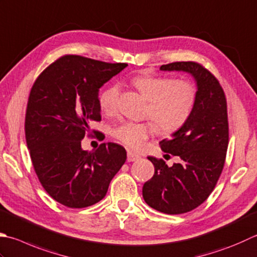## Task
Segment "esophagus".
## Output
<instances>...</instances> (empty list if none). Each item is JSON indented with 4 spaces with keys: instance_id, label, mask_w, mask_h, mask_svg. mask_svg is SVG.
Wrapping results in <instances>:
<instances>
[{
    "instance_id": "esophagus-1",
    "label": "esophagus",
    "mask_w": 257,
    "mask_h": 257,
    "mask_svg": "<svg viewBox=\"0 0 257 257\" xmlns=\"http://www.w3.org/2000/svg\"><path fill=\"white\" fill-rule=\"evenodd\" d=\"M140 159V156H138L137 154H135L133 152H128L127 154V160L130 163V162H136V160Z\"/></svg>"
}]
</instances>
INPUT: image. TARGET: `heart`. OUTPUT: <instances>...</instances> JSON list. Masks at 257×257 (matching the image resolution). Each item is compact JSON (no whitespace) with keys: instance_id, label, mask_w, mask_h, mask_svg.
<instances>
[{"instance_id":"b5f03b06","label":"heart","mask_w":257,"mask_h":257,"mask_svg":"<svg viewBox=\"0 0 257 257\" xmlns=\"http://www.w3.org/2000/svg\"><path fill=\"white\" fill-rule=\"evenodd\" d=\"M133 84L148 100L146 115L152 118L163 133L169 134L178 130L193 112L197 91L188 80L140 75L133 79ZM119 95V83H112L102 90L99 95V104L105 113H113L117 110ZM154 123L125 121L117 125L112 130V135L119 142L137 150L155 135L157 127Z\"/></svg>"}]
</instances>
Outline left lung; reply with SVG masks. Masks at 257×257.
<instances>
[{
  "label": "left lung",
  "instance_id": "obj_1",
  "mask_svg": "<svg viewBox=\"0 0 257 257\" xmlns=\"http://www.w3.org/2000/svg\"><path fill=\"white\" fill-rule=\"evenodd\" d=\"M160 70L189 73L197 99L183 127L160 142L163 152L178 156L180 162L168 167L163 159L148 157L155 174L144 184L143 197L158 212L184 214L208 198L222 174L228 146L227 103L218 80L199 63L174 62Z\"/></svg>",
  "mask_w": 257,
  "mask_h": 257
}]
</instances>
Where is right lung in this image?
Instances as JSON below:
<instances>
[{
	"instance_id": "right-lung-1",
	"label": "right lung",
	"mask_w": 257,
	"mask_h": 257,
	"mask_svg": "<svg viewBox=\"0 0 257 257\" xmlns=\"http://www.w3.org/2000/svg\"><path fill=\"white\" fill-rule=\"evenodd\" d=\"M127 65L64 55L39 75L30 92L25 139L35 174L45 192L67 207L100 202L127 159L114 143L93 153L81 147L90 123L101 120L100 88Z\"/></svg>"
}]
</instances>
